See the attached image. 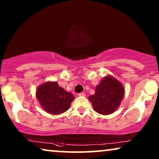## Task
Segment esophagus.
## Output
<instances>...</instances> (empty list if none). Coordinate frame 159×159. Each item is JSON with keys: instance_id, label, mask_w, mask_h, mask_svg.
Wrapping results in <instances>:
<instances>
[{"instance_id": "34e87169", "label": "esophagus", "mask_w": 159, "mask_h": 159, "mask_svg": "<svg viewBox=\"0 0 159 159\" xmlns=\"http://www.w3.org/2000/svg\"><path fill=\"white\" fill-rule=\"evenodd\" d=\"M78 95H79V96L84 97V96H85V93H83V92H82V93H78Z\"/></svg>"}]
</instances>
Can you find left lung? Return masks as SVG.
<instances>
[{"instance_id": "8db88e82", "label": "left lung", "mask_w": 159, "mask_h": 159, "mask_svg": "<svg viewBox=\"0 0 159 159\" xmlns=\"http://www.w3.org/2000/svg\"><path fill=\"white\" fill-rule=\"evenodd\" d=\"M124 93L122 84L111 76H107L96 87L95 94L90 95L89 100L95 111L100 114L108 115L118 108Z\"/></svg>"}]
</instances>
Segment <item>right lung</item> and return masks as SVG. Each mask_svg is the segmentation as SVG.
Returning <instances> with one entry per match:
<instances>
[{
    "mask_svg": "<svg viewBox=\"0 0 159 159\" xmlns=\"http://www.w3.org/2000/svg\"><path fill=\"white\" fill-rule=\"evenodd\" d=\"M38 100L43 109L49 114L57 115L68 110L75 96L67 93L56 82L42 84L36 91Z\"/></svg>",
    "mask_w": 159,
    "mask_h": 159,
    "instance_id": "obj_1",
    "label": "right lung"
}]
</instances>
